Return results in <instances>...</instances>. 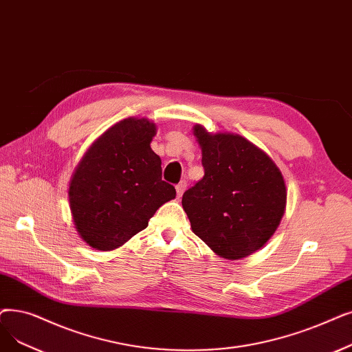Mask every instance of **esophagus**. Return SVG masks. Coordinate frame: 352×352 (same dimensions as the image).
I'll return each instance as SVG.
<instances>
[{
  "label": "esophagus",
  "instance_id": "1",
  "mask_svg": "<svg viewBox=\"0 0 352 352\" xmlns=\"http://www.w3.org/2000/svg\"><path fill=\"white\" fill-rule=\"evenodd\" d=\"M177 195L178 197H181L182 194H184V191H186V188H187V181H181L179 184H177Z\"/></svg>",
  "mask_w": 352,
  "mask_h": 352
}]
</instances>
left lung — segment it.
<instances>
[{"label":"left lung","mask_w":352,"mask_h":352,"mask_svg":"<svg viewBox=\"0 0 352 352\" xmlns=\"http://www.w3.org/2000/svg\"><path fill=\"white\" fill-rule=\"evenodd\" d=\"M204 177L182 195L192 232L220 257L236 261L261 249L286 207L279 168L262 149L233 133L195 125Z\"/></svg>","instance_id":"1"}]
</instances>
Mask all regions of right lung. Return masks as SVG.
<instances>
[{"instance_id":"obj_1","label":"right lung","mask_w":352,"mask_h":352,"mask_svg":"<svg viewBox=\"0 0 352 352\" xmlns=\"http://www.w3.org/2000/svg\"><path fill=\"white\" fill-rule=\"evenodd\" d=\"M157 126L129 118L89 148L73 174L69 200L80 237L98 250H113L148 226L174 186L162 181L161 158L151 149Z\"/></svg>"}]
</instances>
